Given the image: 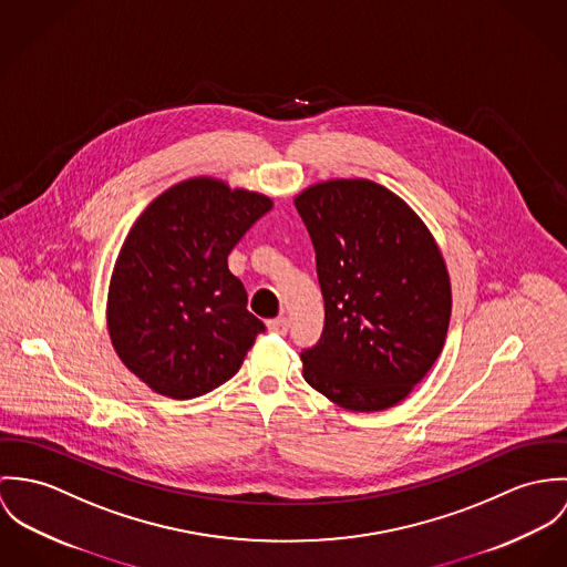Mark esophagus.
Masks as SVG:
<instances>
[{
    "mask_svg": "<svg viewBox=\"0 0 567 567\" xmlns=\"http://www.w3.org/2000/svg\"><path fill=\"white\" fill-rule=\"evenodd\" d=\"M267 328H269V332H276V334H285V332H287V328H289V323H287V317H276V319H269V321H267Z\"/></svg>",
    "mask_w": 567,
    "mask_h": 567,
    "instance_id": "obj_1",
    "label": "esophagus"
}]
</instances>
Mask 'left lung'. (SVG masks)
Listing matches in <instances>:
<instances>
[{
    "mask_svg": "<svg viewBox=\"0 0 567 567\" xmlns=\"http://www.w3.org/2000/svg\"><path fill=\"white\" fill-rule=\"evenodd\" d=\"M311 235L326 321L302 377L348 411L402 402L443 350L452 291L440 246L393 190L337 178L296 195Z\"/></svg>",
    "mask_w": 567,
    "mask_h": 567,
    "instance_id": "1",
    "label": "left lung"
}]
</instances>
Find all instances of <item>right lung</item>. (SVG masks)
Returning a JSON list of instances; mask_svg holds the SVG:
<instances>
[{
  "instance_id": "1",
  "label": "right lung",
  "mask_w": 567,
  "mask_h": 567,
  "mask_svg": "<svg viewBox=\"0 0 567 567\" xmlns=\"http://www.w3.org/2000/svg\"><path fill=\"white\" fill-rule=\"evenodd\" d=\"M274 202L197 176L161 193L115 260L106 323L127 370L152 391L190 400L235 377L262 321L228 254Z\"/></svg>"
}]
</instances>
